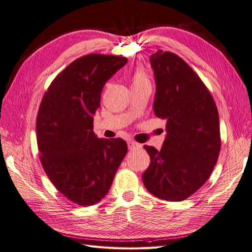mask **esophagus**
<instances>
[{
  "label": "esophagus",
  "mask_w": 252,
  "mask_h": 252,
  "mask_svg": "<svg viewBox=\"0 0 252 252\" xmlns=\"http://www.w3.org/2000/svg\"><path fill=\"white\" fill-rule=\"evenodd\" d=\"M128 148L130 150H134V149H138V148H141V144L136 143L134 141H128Z\"/></svg>",
  "instance_id": "esophagus-1"
}]
</instances>
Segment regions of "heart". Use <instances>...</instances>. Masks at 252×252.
<instances>
[{
  "mask_svg": "<svg viewBox=\"0 0 252 252\" xmlns=\"http://www.w3.org/2000/svg\"><path fill=\"white\" fill-rule=\"evenodd\" d=\"M130 81H131V87L144 85V84H149L147 73L141 67H136L131 71Z\"/></svg>",
  "mask_w": 252,
  "mask_h": 252,
  "instance_id": "heart-1",
  "label": "heart"
}]
</instances>
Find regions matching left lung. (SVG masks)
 Listing matches in <instances>:
<instances>
[{
    "label": "left lung",
    "mask_w": 252,
    "mask_h": 252,
    "mask_svg": "<svg viewBox=\"0 0 252 252\" xmlns=\"http://www.w3.org/2000/svg\"><path fill=\"white\" fill-rule=\"evenodd\" d=\"M150 64L157 84L154 111L167 121V134L161 150L144 146L150 164L142 180L158 199L184 201L205 184L217 164L219 112L208 88L178 55L158 49Z\"/></svg>",
    "instance_id": "8db88e82"
}]
</instances>
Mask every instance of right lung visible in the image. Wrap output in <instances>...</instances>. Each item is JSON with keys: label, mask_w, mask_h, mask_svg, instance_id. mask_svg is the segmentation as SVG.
I'll return each mask as SVG.
<instances>
[{"label": "right lung", "mask_w": 252, "mask_h": 252, "mask_svg": "<svg viewBox=\"0 0 252 252\" xmlns=\"http://www.w3.org/2000/svg\"><path fill=\"white\" fill-rule=\"evenodd\" d=\"M126 63L124 57L83 56L57 75L42 98L36 118L42 166L53 186L80 206L108 193L127 154L123 139H98L94 132L105 83Z\"/></svg>", "instance_id": "right-lung-1"}]
</instances>
